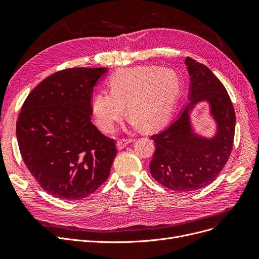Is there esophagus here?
I'll return each mask as SVG.
<instances>
[{"mask_svg": "<svg viewBox=\"0 0 259 259\" xmlns=\"http://www.w3.org/2000/svg\"><path fill=\"white\" fill-rule=\"evenodd\" d=\"M133 140L131 139H121V140H118L117 143H116V146H117V149L118 150H120V149L125 148L128 144H130Z\"/></svg>", "mask_w": 259, "mask_h": 259, "instance_id": "1", "label": "esophagus"}]
</instances>
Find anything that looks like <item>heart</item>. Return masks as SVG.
<instances>
[{
	"label": "heart",
	"mask_w": 259,
	"mask_h": 259,
	"mask_svg": "<svg viewBox=\"0 0 259 259\" xmlns=\"http://www.w3.org/2000/svg\"><path fill=\"white\" fill-rule=\"evenodd\" d=\"M108 91L95 93L92 111L98 125L112 132L127 112L135 125L154 129L169 118L181 89L180 75L170 68L139 66L115 71Z\"/></svg>",
	"instance_id": "b5f03b06"
}]
</instances>
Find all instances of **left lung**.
<instances>
[{
    "mask_svg": "<svg viewBox=\"0 0 259 259\" xmlns=\"http://www.w3.org/2000/svg\"><path fill=\"white\" fill-rule=\"evenodd\" d=\"M190 76V102L180 116L161 132L150 138L155 142L150 172L164 187L180 192H192L213 183L232 152L235 133V111L222 81L209 68L187 58ZM200 100H208L218 122L213 139L192 133L188 113Z\"/></svg>",
    "mask_w": 259,
    "mask_h": 259,
    "instance_id": "8db88e82",
    "label": "left lung"
}]
</instances>
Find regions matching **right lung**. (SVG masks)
Masks as SVG:
<instances>
[{"mask_svg":"<svg viewBox=\"0 0 259 259\" xmlns=\"http://www.w3.org/2000/svg\"><path fill=\"white\" fill-rule=\"evenodd\" d=\"M107 68L51 74L26 98L17 120L25 165L48 194L78 200L108 180L115 141L91 122L93 87Z\"/></svg>","mask_w":259,"mask_h":259,"instance_id":"1","label":"right lung"}]
</instances>
